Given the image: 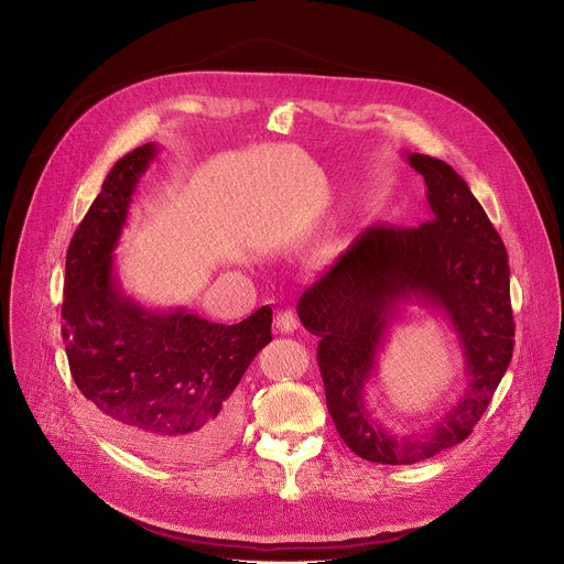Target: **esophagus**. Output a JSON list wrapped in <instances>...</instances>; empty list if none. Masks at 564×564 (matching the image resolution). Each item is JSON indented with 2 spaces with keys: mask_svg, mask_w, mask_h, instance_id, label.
Listing matches in <instances>:
<instances>
[{
  "mask_svg": "<svg viewBox=\"0 0 564 564\" xmlns=\"http://www.w3.org/2000/svg\"><path fill=\"white\" fill-rule=\"evenodd\" d=\"M274 326L279 333H294L299 326V318L292 310H279L274 316Z\"/></svg>",
  "mask_w": 564,
  "mask_h": 564,
  "instance_id": "1",
  "label": "esophagus"
}]
</instances>
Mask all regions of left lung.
I'll return each instance as SVG.
<instances>
[{
	"mask_svg": "<svg viewBox=\"0 0 564 564\" xmlns=\"http://www.w3.org/2000/svg\"><path fill=\"white\" fill-rule=\"evenodd\" d=\"M424 176L433 220L420 227L377 223L299 299L305 330L318 337L316 361L330 417L346 446L377 464H415L464 442L513 357L509 257L500 234L444 160L411 153ZM417 300L445 313L467 361L465 397L431 432L397 441L375 425L360 390L401 302Z\"/></svg>",
	"mask_w": 564,
	"mask_h": 564,
	"instance_id": "8db88e82",
	"label": "left lung"
}]
</instances>
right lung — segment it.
I'll list each match as a JSON object with an SVG mask.
<instances>
[{"label":"right lung","mask_w":564,"mask_h":564,"mask_svg":"<svg viewBox=\"0 0 564 564\" xmlns=\"http://www.w3.org/2000/svg\"><path fill=\"white\" fill-rule=\"evenodd\" d=\"M153 158V142L122 155L75 229L62 339L75 386L120 444L170 464H198L238 431L236 386L272 341V307L223 326L183 307L158 312L124 296L111 254Z\"/></svg>","instance_id":"1"}]
</instances>
